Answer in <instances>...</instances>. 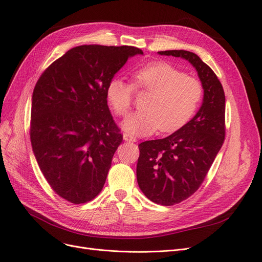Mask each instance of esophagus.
I'll list each match as a JSON object with an SVG mask.
<instances>
[{
    "instance_id": "34e87169",
    "label": "esophagus",
    "mask_w": 262,
    "mask_h": 262,
    "mask_svg": "<svg viewBox=\"0 0 262 262\" xmlns=\"http://www.w3.org/2000/svg\"><path fill=\"white\" fill-rule=\"evenodd\" d=\"M123 141H125V142H137V139L132 137V135L128 134V133H124L123 134Z\"/></svg>"
}]
</instances>
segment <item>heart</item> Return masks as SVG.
Listing matches in <instances>:
<instances>
[{
  "label": "heart",
  "instance_id": "b5f03b06",
  "mask_svg": "<svg viewBox=\"0 0 262 262\" xmlns=\"http://www.w3.org/2000/svg\"><path fill=\"white\" fill-rule=\"evenodd\" d=\"M137 89L149 91L139 111L125 118L122 129L130 134L145 137L160 129L170 133L189 121L203 97L201 82L165 61H152L134 73ZM133 85L121 76L113 77L106 87V98L119 116L131 108Z\"/></svg>",
  "mask_w": 262,
  "mask_h": 262
}]
</instances>
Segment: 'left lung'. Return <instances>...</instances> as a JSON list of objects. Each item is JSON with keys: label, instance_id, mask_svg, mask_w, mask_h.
Masks as SVG:
<instances>
[{"label": "left lung", "instance_id": "obj_1", "mask_svg": "<svg viewBox=\"0 0 262 262\" xmlns=\"http://www.w3.org/2000/svg\"><path fill=\"white\" fill-rule=\"evenodd\" d=\"M187 60L203 88L201 107L191 120L169 137L139 145L137 180L150 201L164 206L193 194L204 181L225 140V92L213 70L193 52L159 51Z\"/></svg>", "mask_w": 262, "mask_h": 262}]
</instances>
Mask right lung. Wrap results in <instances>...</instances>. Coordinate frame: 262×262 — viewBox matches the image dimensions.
I'll list each match as a JSON object with an SVG mask.
<instances>
[{"label":"right lung","instance_id":"1","mask_svg":"<svg viewBox=\"0 0 262 262\" xmlns=\"http://www.w3.org/2000/svg\"><path fill=\"white\" fill-rule=\"evenodd\" d=\"M132 46L81 45L51 63L37 80L31 107L30 138L39 169L52 189L80 204L105 184L122 135L107 105L108 81Z\"/></svg>","mask_w":262,"mask_h":262}]
</instances>
